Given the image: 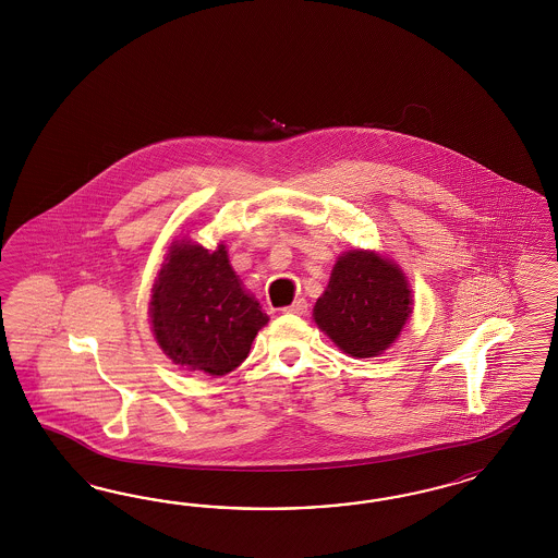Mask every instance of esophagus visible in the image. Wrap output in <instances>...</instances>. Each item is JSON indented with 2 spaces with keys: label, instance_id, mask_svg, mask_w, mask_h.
<instances>
[{
  "label": "esophagus",
  "instance_id": "esophagus-1",
  "mask_svg": "<svg viewBox=\"0 0 558 558\" xmlns=\"http://www.w3.org/2000/svg\"><path fill=\"white\" fill-rule=\"evenodd\" d=\"M306 308H308L306 301H304V299H299V301H294L290 306H284L282 311H284V313H290V315H304V313H306Z\"/></svg>",
  "mask_w": 558,
  "mask_h": 558
}]
</instances>
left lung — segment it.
Segmentation results:
<instances>
[{
	"mask_svg": "<svg viewBox=\"0 0 558 558\" xmlns=\"http://www.w3.org/2000/svg\"><path fill=\"white\" fill-rule=\"evenodd\" d=\"M411 304L405 274L395 262L352 250L339 255L313 317L341 352L374 357L399 338Z\"/></svg>",
	"mask_w": 558,
	"mask_h": 558,
	"instance_id": "8db88e82",
	"label": "left lung"
}]
</instances>
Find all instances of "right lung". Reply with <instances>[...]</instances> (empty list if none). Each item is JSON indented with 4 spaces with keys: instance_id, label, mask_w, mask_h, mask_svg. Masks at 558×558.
Returning <instances> with one entry per match:
<instances>
[{
    "instance_id": "right-lung-1",
    "label": "right lung",
    "mask_w": 558,
    "mask_h": 558,
    "mask_svg": "<svg viewBox=\"0 0 558 558\" xmlns=\"http://www.w3.org/2000/svg\"><path fill=\"white\" fill-rule=\"evenodd\" d=\"M149 317L173 364L210 376L235 371L270 322L241 284L225 245L210 252L192 241L171 243L151 288Z\"/></svg>"
}]
</instances>
